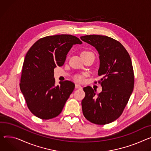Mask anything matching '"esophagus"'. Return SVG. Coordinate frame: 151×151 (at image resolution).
<instances>
[{"label":"esophagus","mask_w":151,"mask_h":151,"mask_svg":"<svg viewBox=\"0 0 151 151\" xmlns=\"http://www.w3.org/2000/svg\"><path fill=\"white\" fill-rule=\"evenodd\" d=\"M75 88H79V89H81V88H82V87L80 86L79 84H75Z\"/></svg>","instance_id":"esophagus-1"}]
</instances>
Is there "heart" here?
Masks as SVG:
<instances>
[{
	"label": "heart",
	"mask_w": 151,
	"mask_h": 151,
	"mask_svg": "<svg viewBox=\"0 0 151 151\" xmlns=\"http://www.w3.org/2000/svg\"><path fill=\"white\" fill-rule=\"evenodd\" d=\"M89 52H90L84 51V52H83L81 54L86 53H89ZM75 79L76 80V81H78V82L82 83V82L84 81V76H81V75H78V76H76L75 78Z\"/></svg>",
	"instance_id": "b5f03b06"
}]
</instances>
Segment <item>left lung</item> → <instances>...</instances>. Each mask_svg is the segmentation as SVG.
Returning <instances> with one entry per match:
<instances>
[{"mask_svg": "<svg viewBox=\"0 0 151 151\" xmlns=\"http://www.w3.org/2000/svg\"><path fill=\"white\" fill-rule=\"evenodd\" d=\"M99 55L98 83L102 92L96 95L91 87L83 88L86 93L81 102L83 115L92 123L104 125L112 123L122 114L134 86L132 61L124 46L116 40L102 35L81 36ZM97 83L96 81L95 82Z\"/></svg>", "mask_w": 151, "mask_h": 151, "instance_id": "1", "label": "left lung"}]
</instances>
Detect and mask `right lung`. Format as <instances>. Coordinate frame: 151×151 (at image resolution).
Segmentation results:
<instances>
[{
  "label": "right lung",
  "instance_id": "add662e5",
  "mask_svg": "<svg viewBox=\"0 0 151 151\" xmlns=\"http://www.w3.org/2000/svg\"><path fill=\"white\" fill-rule=\"evenodd\" d=\"M82 41L75 36H48L37 41L25 55L20 88L34 115L49 119L58 116L75 88L70 81L55 85L54 68L63 66L69 50Z\"/></svg>",
  "mask_w": 151,
  "mask_h": 151
}]
</instances>
